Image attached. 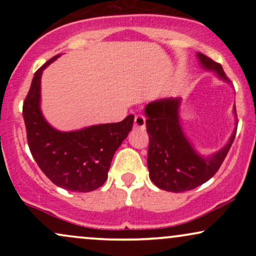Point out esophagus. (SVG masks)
I'll return each instance as SVG.
<instances>
[{
    "label": "esophagus",
    "mask_w": 256,
    "mask_h": 256,
    "mask_svg": "<svg viewBox=\"0 0 256 256\" xmlns=\"http://www.w3.org/2000/svg\"><path fill=\"white\" fill-rule=\"evenodd\" d=\"M134 128H146V116L142 114H137L134 116Z\"/></svg>",
    "instance_id": "esophagus-1"
}]
</instances>
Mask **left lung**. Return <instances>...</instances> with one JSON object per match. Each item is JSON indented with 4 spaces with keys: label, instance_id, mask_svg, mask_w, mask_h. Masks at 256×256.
<instances>
[{
    "label": "left lung",
    "instance_id": "left-lung-1",
    "mask_svg": "<svg viewBox=\"0 0 256 256\" xmlns=\"http://www.w3.org/2000/svg\"><path fill=\"white\" fill-rule=\"evenodd\" d=\"M198 58L204 68L216 71L228 82L222 64L201 52ZM179 104L180 98H161L146 107L149 177L158 188L172 192L192 190L210 180L218 172L236 136L234 132L228 144L210 158L198 156L179 125Z\"/></svg>",
    "mask_w": 256,
    "mask_h": 256
}]
</instances>
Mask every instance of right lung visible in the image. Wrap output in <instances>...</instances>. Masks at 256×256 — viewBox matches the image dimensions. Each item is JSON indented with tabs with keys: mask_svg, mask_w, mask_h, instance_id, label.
Masks as SVG:
<instances>
[{
	"mask_svg": "<svg viewBox=\"0 0 256 256\" xmlns=\"http://www.w3.org/2000/svg\"><path fill=\"white\" fill-rule=\"evenodd\" d=\"M58 56L37 70L22 104L28 144L37 165L55 185L70 192H92L107 179L114 152L131 131L134 116L73 132L52 128L40 110V76Z\"/></svg>",
	"mask_w": 256,
	"mask_h": 256,
	"instance_id": "1",
	"label": "right lung"
}]
</instances>
